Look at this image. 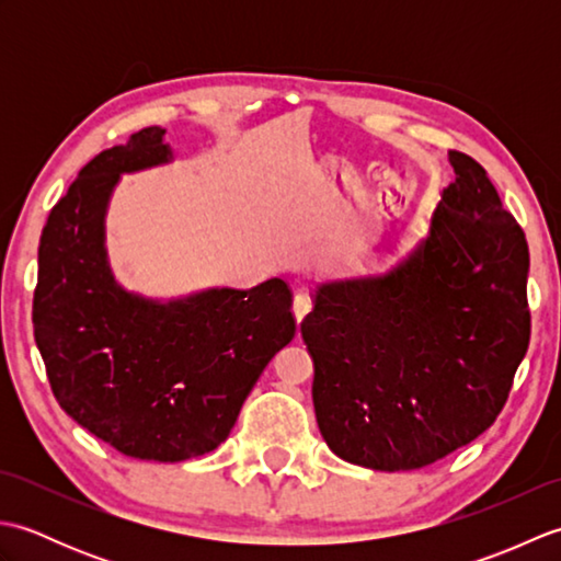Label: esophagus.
Returning <instances> with one entry per match:
<instances>
[{
	"instance_id": "obj_1",
	"label": "esophagus",
	"mask_w": 561,
	"mask_h": 561,
	"mask_svg": "<svg viewBox=\"0 0 561 561\" xmlns=\"http://www.w3.org/2000/svg\"><path fill=\"white\" fill-rule=\"evenodd\" d=\"M311 308H313V296L308 294V291H296V296H294V316H296V320H301L311 313Z\"/></svg>"
}]
</instances>
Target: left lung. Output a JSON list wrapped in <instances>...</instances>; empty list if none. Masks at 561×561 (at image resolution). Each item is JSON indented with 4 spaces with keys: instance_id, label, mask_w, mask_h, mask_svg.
<instances>
[{
    "instance_id": "8db88e82",
    "label": "left lung",
    "mask_w": 561,
    "mask_h": 561,
    "mask_svg": "<svg viewBox=\"0 0 561 561\" xmlns=\"http://www.w3.org/2000/svg\"><path fill=\"white\" fill-rule=\"evenodd\" d=\"M422 248L386 277L325 284L304 318L330 450L416 470L484 434L528 352V241L468 153Z\"/></svg>"
}]
</instances>
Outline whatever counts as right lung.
Wrapping results in <instances>:
<instances>
[{
    "label": "right lung",
    "mask_w": 561,
    "mask_h": 561,
    "mask_svg": "<svg viewBox=\"0 0 561 561\" xmlns=\"http://www.w3.org/2000/svg\"><path fill=\"white\" fill-rule=\"evenodd\" d=\"M161 127L101 151L41 236L33 335L71 420L129 458L178 462L217 448L248 392L296 332L284 279L157 304L113 279L103 211L125 171L169 159Z\"/></svg>",
    "instance_id": "obj_1"
}]
</instances>
